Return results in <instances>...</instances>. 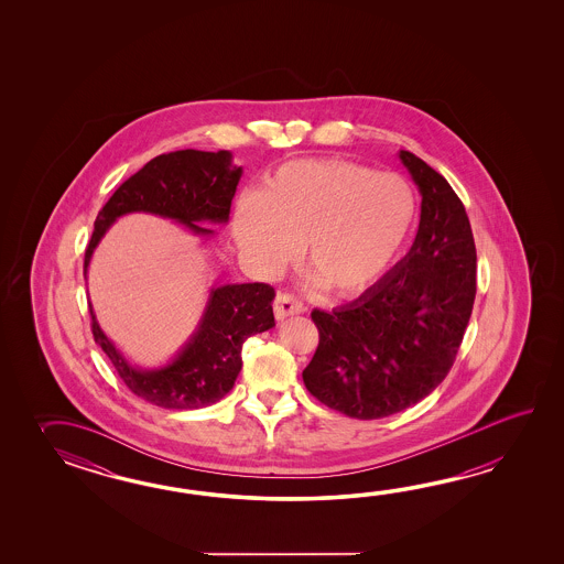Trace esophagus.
Instances as JSON below:
<instances>
[{
  "mask_svg": "<svg viewBox=\"0 0 564 564\" xmlns=\"http://www.w3.org/2000/svg\"><path fill=\"white\" fill-rule=\"evenodd\" d=\"M304 311H306L304 304L292 294H278L276 300H274V314H276L278 321H284L288 316L302 314Z\"/></svg>",
  "mask_w": 564,
  "mask_h": 564,
  "instance_id": "obj_1",
  "label": "esophagus"
}]
</instances>
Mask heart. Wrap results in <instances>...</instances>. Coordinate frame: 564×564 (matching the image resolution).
<instances>
[{
    "instance_id": "b5f03b06",
    "label": "heart",
    "mask_w": 564,
    "mask_h": 564,
    "mask_svg": "<svg viewBox=\"0 0 564 564\" xmlns=\"http://www.w3.org/2000/svg\"><path fill=\"white\" fill-rule=\"evenodd\" d=\"M417 217V192L403 175L347 159H304L278 167L260 193L241 195L234 236L264 276L292 264L304 243L312 286L352 299L387 276Z\"/></svg>"
}]
</instances>
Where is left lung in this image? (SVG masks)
I'll use <instances>...</instances> for the list:
<instances>
[{
    "label": "left lung",
    "mask_w": 564,
    "mask_h": 564,
    "mask_svg": "<svg viewBox=\"0 0 564 564\" xmlns=\"http://www.w3.org/2000/svg\"><path fill=\"white\" fill-rule=\"evenodd\" d=\"M421 193L408 256L359 299L312 311L318 348L302 371L326 408L381 420L430 395L456 360L476 299V243L466 207L420 156L399 151Z\"/></svg>",
    "instance_id": "1"
}]
</instances>
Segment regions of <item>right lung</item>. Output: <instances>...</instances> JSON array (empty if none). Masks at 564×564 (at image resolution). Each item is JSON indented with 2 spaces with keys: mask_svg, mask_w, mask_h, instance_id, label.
Instances as JSON below:
<instances>
[{
  "mask_svg": "<svg viewBox=\"0 0 564 564\" xmlns=\"http://www.w3.org/2000/svg\"><path fill=\"white\" fill-rule=\"evenodd\" d=\"M241 167L229 151H175L151 159L124 181L98 212L85 253V276L98 241L127 214H153L183 224L195 236L212 238L202 224H228ZM274 288L262 282L214 286L204 316L175 359L159 369H139L122 357L93 316V335L132 393L156 408L199 409L231 391L241 371V345L274 326Z\"/></svg>",
  "mask_w": 564,
  "mask_h": 564,
  "instance_id": "right-lung-1",
  "label": "right lung"
}]
</instances>
